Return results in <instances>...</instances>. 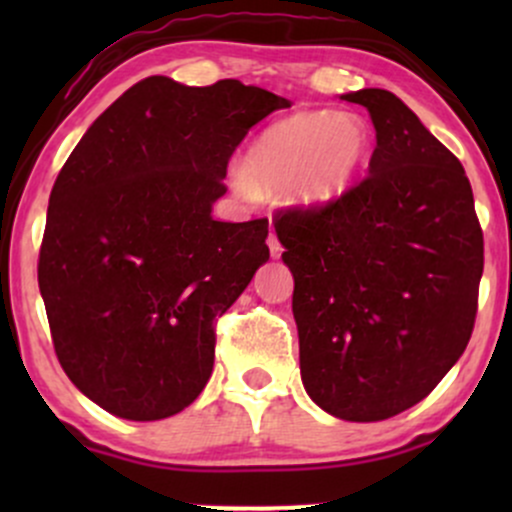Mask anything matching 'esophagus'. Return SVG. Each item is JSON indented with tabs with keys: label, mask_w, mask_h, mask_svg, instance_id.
Instances as JSON below:
<instances>
[{
	"label": "esophagus",
	"mask_w": 512,
	"mask_h": 512,
	"mask_svg": "<svg viewBox=\"0 0 512 512\" xmlns=\"http://www.w3.org/2000/svg\"><path fill=\"white\" fill-rule=\"evenodd\" d=\"M267 245H269V255H272L274 260H276V257H281V250H284V248H281V243H279V240H276V233L274 231L269 233Z\"/></svg>",
	"instance_id": "34e87169"
}]
</instances>
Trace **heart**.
Returning a JSON list of instances; mask_svg holds the SVG:
<instances>
[{
	"instance_id": "heart-1",
	"label": "heart",
	"mask_w": 512,
	"mask_h": 512,
	"mask_svg": "<svg viewBox=\"0 0 512 512\" xmlns=\"http://www.w3.org/2000/svg\"><path fill=\"white\" fill-rule=\"evenodd\" d=\"M368 149V127L358 117L313 110L269 125L228 175L245 199L281 190L291 207L322 209L349 190Z\"/></svg>"
}]
</instances>
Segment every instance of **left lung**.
<instances>
[{
  "label": "left lung",
  "instance_id": "left-lung-1",
  "mask_svg": "<svg viewBox=\"0 0 512 512\" xmlns=\"http://www.w3.org/2000/svg\"><path fill=\"white\" fill-rule=\"evenodd\" d=\"M375 127L368 178L322 209L276 216L293 274L301 380L344 421L414 407L467 349L484 236L462 163L395 93H344Z\"/></svg>",
  "mask_w": 512,
  "mask_h": 512
}]
</instances>
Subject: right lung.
<instances>
[{"label":"right lung","instance_id":"add662e5","mask_svg":"<svg viewBox=\"0 0 512 512\" xmlns=\"http://www.w3.org/2000/svg\"><path fill=\"white\" fill-rule=\"evenodd\" d=\"M291 101L238 79L149 76L86 129L50 192L38 260L55 354L84 395L129 421L199 397L214 322L269 260L267 219L216 221L228 158Z\"/></svg>","mask_w":512,"mask_h":512}]
</instances>
